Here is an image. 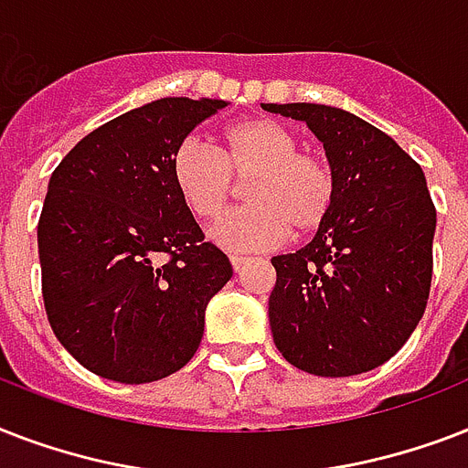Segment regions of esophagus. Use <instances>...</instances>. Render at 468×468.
Wrapping results in <instances>:
<instances>
[{"instance_id":"1","label":"esophagus","mask_w":468,"mask_h":468,"mask_svg":"<svg viewBox=\"0 0 468 468\" xmlns=\"http://www.w3.org/2000/svg\"><path fill=\"white\" fill-rule=\"evenodd\" d=\"M230 264H233L235 271H240V270H245V267H248V264H250V257L233 255V257H230Z\"/></svg>"}]
</instances>
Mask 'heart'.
<instances>
[{
    "label": "heart",
    "instance_id": "obj_1",
    "mask_svg": "<svg viewBox=\"0 0 468 468\" xmlns=\"http://www.w3.org/2000/svg\"><path fill=\"white\" fill-rule=\"evenodd\" d=\"M299 135L282 121H238L223 133V150L184 141L172 175L184 204L201 220L220 218L240 194L250 204L228 213L211 238L228 250H270L289 235L315 233L335 204L333 165L318 150H301Z\"/></svg>",
    "mask_w": 468,
    "mask_h": 468
}]
</instances>
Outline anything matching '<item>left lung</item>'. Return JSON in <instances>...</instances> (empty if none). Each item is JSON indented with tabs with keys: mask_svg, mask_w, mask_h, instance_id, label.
I'll return each mask as SVG.
<instances>
[{
	"mask_svg": "<svg viewBox=\"0 0 468 468\" xmlns=\"http://www.w3.org/2000/svg\"><path fill=\"white\" fill-rule=\"evenodd\" d=\"M306 121L333 165V211L306 248L271 257L274 345L296 369L355 377L399 352L428 306L437 211L420 165L359 116L264 104Z\"/></svg>",
	"mask_w": 468,
	"mask_h": 468,
	"instance_id": "obj_1",
	"label": "left lung"
}]
</instances>
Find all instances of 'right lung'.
Instances as JSON below:
<instances>
[{"label":"right lung","mask_w":468,"mask_h":468,"mask_svg":"<svg viewBox=\"0 0 468 468\" xmlns=\"http://www.w3.org/2000/svg\"><path fill=\"white\" fill-rule=\"evenodd\" d=\"M220 99L167 97L84 135L55 167L38 218L40 289L60 345L97 377L148 384L201 345L233 277L184 204L172 160Z\"/></svg>","instance_id":"obj_1"}]
</instances>
